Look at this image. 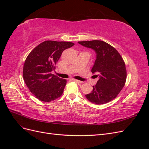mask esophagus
I'll return each instance as SVG.
<instances>
[{"label":"esophagus","mask_w":149,"mask_h":149,"mask_svg":"<svg viewBox=\"0 0 149 149\" xmlns=\"http://www.w3.org/2000/svg\"><path fill=\"white\" fill-rule=\"evenodd\" d=\"M71 81H75V82H76V83H82L83 82L82 81H79V80H78V79H73V78H71V79H70Z\"/></svg>","instance_id":"34e87169"}]
</instances>
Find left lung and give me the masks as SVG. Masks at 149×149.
I'll list each match as a JSON object with an SVG mask.
<instances>
[{
    "label": "left lung",
    "instance_id": "1",
    "mask_svg": "<svg viewBox=\"0 0 149 149\" xmlns=\"http://www.w3.org/2000/svg\"><path fill=\"white\" fill-rule=\"evenodd\" d=\"M91 48L96 53V60L91 69L99 80L91 93L85 95L87 100L96 104L112 101L124 86L127 77L125 65L120 55L109 44L101 40L78 42Z\"/></svg>",
    "mask_w": 149,
    "mask_h": 149
}]
</instances>
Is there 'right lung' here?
Instances as JSON below:
<instances>
[{
  "label": "right lung",
  "mask_w": 149,
  "mask_h": 149,
  "mask_svg": "<svg viewBox=\"0 0 149 149\" xmlns=\"http://www.w3.org/2000/svg\"><path fill=\"white\" fill-rule=\"evenodd\" d=\"M74 45L48 40L39 44L26 57L23 78L30 92L39 100L50 102L61 96L66 80L52 74V71L62 52Z\"/></svg>",
  "instance_id": "right-lung-1"
}]
</instances>
